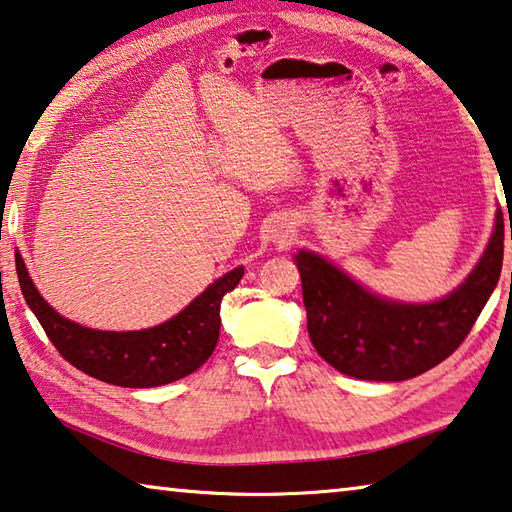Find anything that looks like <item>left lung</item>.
Here are the masks:
<instances>
[{
    "mask_svg": "<svg viewBox=\"0 0 512 512\" xmlns=\"http://www.w3.org/2000/svg\"><path fill=\"white\" fill-rule=\"evenodd\" d=\"M294 257L316 353L346 376L399 383L437 367L465 342L499 282L504 214L497 209L488 248L474 271L433 303H401L373 294L312 250H298Z\"/></svg>",
    "mask_w": 512,
    "mask_h": 512,
    "instance_id": "8db88e82",
    "label": "left lung"
}]
</instances>
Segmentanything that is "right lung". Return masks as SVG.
<instances>
[{"mask_svg": "<svg viewBox=\"0 0 512 512\" xmlns=\"http://www.w3.org/2000/svg\"><path fill=\"white\" fill-rule=\"evenodd\" d=\"M22 296L50 342L72 367L118 387H159L189 376L209 360L221 330V300L239 285L243 266L214 280L180 314L154 328L111 332L66 319L38 294L24 259L15 255Z\"/></svg>", "mask_w": 512, "mask_h": 512, "instance_id": "1", "label": "right lung"}]
</instances>
